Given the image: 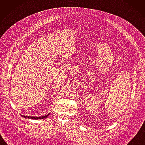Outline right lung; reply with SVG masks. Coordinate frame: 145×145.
Masks as SVG:
<instances>
[{
    "instance_id": "obj_1",
    "label": "right lung",
    "mask_w": 145,
    "mask_h": 145,
    "mask_svg": "<svg viewBox=\"0 0 145 145\" xmlns=\"http://www.w3.org/2000/svg\"><path fill=\"white\" fill-rule=\"evenodd\" d=\"M50 114V113H49L47 115H44V116H41V117H31V116H25V115H21V116L24 117V118H27L29 119H33V120H40V119H44L45 118H46L48 115Z\"/></svg>"
}]
</instances>
